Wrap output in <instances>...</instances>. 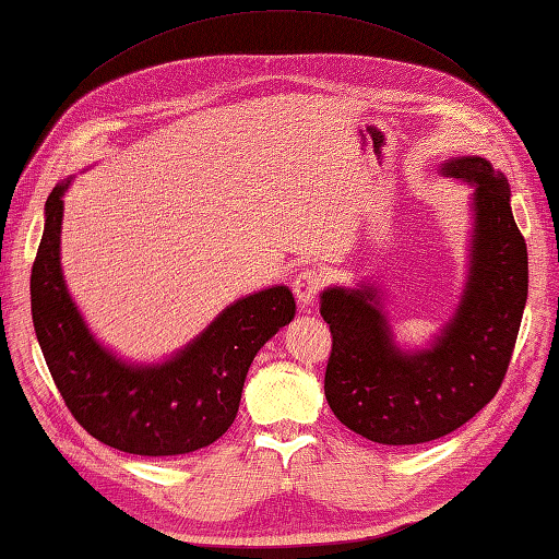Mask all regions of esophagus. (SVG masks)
Wrapping results in <instances>:
<instances>
[{"label": "esophagus", "instance_id": "34e87169", "mask_svg": "<svg viewBox=\"0 0 559 559\" xmlns=\"http://www.w3.org/2000/svg\"><path fill=\"white\" fill-rule=\"evenodd\" d=\"M323 284H325V280L318 270H304L294 277L292 289H294V296H296V301H299L301 309H311L313 301L318 299V294H321V289H323Z\"/></svg>", "mask_w": 559, "mask_h": 559}]
</instances>
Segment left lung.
<instances>
[{"instance_id":"left-lung-1","label":"left lung","mask_w":559,"mask_h":559,"mask_svg":"<svg viewBox=\"0 0 559 559\" xmlns=\"http://www.w3.org/2000/svg\"><path fill=\"white\" fill-rule=\"evenodd\" d=\"M441 174L475 192L468 280L435 343L413 352L397 347L379 289L369 284L321 294V316L333 335L328 405L345 427L385 447L447 437L492 401L528 296V250L504 174L483 156L451 158Z\"/></svg>"}]
</instances>
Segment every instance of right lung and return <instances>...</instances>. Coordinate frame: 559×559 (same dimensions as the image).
<instances>
[{"label": "right lung", "mask_w": 559, "mask_h": 559, "mask_svg": "<svg viewBox=\"0 0 559 559\" xmlns=\"http://www.w3.org/2000/svg\"><path fill=\"white\" fill-rule=\"evenodd\" d=\"M45 202V229L31 270V313L45 364L74 419L91 437L134 455H183L210 447L234 425L258 349L287 325L289 287L248 294L162 364H128L91 333L60 265L62 195Z\"/></svg>", "instance_id": "add662e5"}]
</instances>
